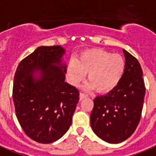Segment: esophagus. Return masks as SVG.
Wrapping results in <instances>:
<instances>
[{
	"label": "esophagus",
	"mask_w": 156,
	"mask_h": 156,
	"mask_svg": "<svg viewBox=\"0 0 156 156\" xmlns=\"http://www.w3.org/2000/svg\"><path fill=\"white\" fill-rule=\"evenodd\" d=\"M85 98H87V95L83 93H80V94H79V99H80V100H83V99Z\"/></svg>",
	"instance_id": "esophagus-1"
}]
</instances>
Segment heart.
<instances>
[{
  "label": "heart",
  "instance_id": "obj_1",
  "mask_svg": "<svg viewBox=\"0 0 156 156\" xmlns=\"http://www.w3.org/2000/svg\"><path fill=\"white\" fill-rule=\"evenodd\" d=\"M126 62L119 55L102 49L83 51L77 59H71L66 68L67 79L73 86H78L87 73V89L108 93L118 85L124 75Z\"/></svg>",
  "mask_w": 156,
  "mask_h": 156
}]
</instances>
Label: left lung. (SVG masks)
<instances>
[{"instance_id":"1","label":"left lung","mask_w":156,"mask_h":156,"mask_svg":"<svg viewBox=\"0 0 156 156\" xmlns=\"http://www.w3.org/2000/svg\"><path fill=\"white\" fill-rule=\"evenodd\" d=\"M123 53L126 69L122 80L113 90L93 100L90 116L93 132L111 144L124 141L136 131L146 94L140 63L126 50Z\"/></svg>"}]
</instances>
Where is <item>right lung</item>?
Returning a JSON list of instances; mask_svg holds the SVG:
<instances>
[{"label": "right lung", "instance_id": "1", "mask_svg": "<svg viewBox=\"0 0 156 156\" xmlns=\"http://www.w3.org/2000/svg\"><path fill=\"white\" fill-rule=\"evenodd\" d=\"M65 49L40 46L18 65L13 84L16 117L30 138L42 144L60 139L72 124L79 92L65 82Z\"/></svg>", "mask_w": 156, "mask_h": 156}]
</instances>
